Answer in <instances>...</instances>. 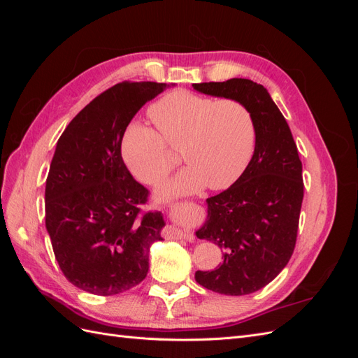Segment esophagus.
<instances>
[{"instance_id":"obj_1","label":"esophagus","mask_w":358,"mask_h":358,"mask_svg":"<svg viewBox=\"0 0 358 358\" xmlns=\"http://www.w3.org/2000/svg\"><path fill=\"white\" fill-rule=\"evenodd\" d=\"M173 234L175 237H180V239H187V241H192L194 236L185 230H180V229H173Z\"/></svg>"}]
</instances>
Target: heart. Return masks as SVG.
<instances>
[{"label": "heart", "instance_id": "1", "mask_svg": "<svg viewBox=\"0 0 358 358\" xmlns=\"http://www.w3.org/2000/svg\"><path fill=\"white\" fill-rule=\"evenodd\" d=\"M154 128L133 124L122 138V155L133 175L155 185L175 167L180 149L188 167L162 185L166 196L224 189L242 176L255 148V124L237 100H215L188 91L171 92L150 106Z\"/></svg>", "mask_w": 358, "mask_h": 358}]
</instances>
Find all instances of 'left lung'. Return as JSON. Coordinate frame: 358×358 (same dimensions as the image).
Instances as JSON below:
<instances>
[{"label": "left lung", "instance_id": "1", "mask_svg": "<svg viewBox=\"0 0 358 358\" xmlns=\"http://www.w3.org/2000/svg\"><path fill=\"white\" fill-rule=\"evenodd\" d=\"M194 90L245 104L255 124V149L230 188L206 200L196 231L224 249V263L196 272L197 282L225 296L251 294L280 273L294 252L303 201L301 161L291 129L263 85L249 79L192 83Z\"/></svg>", "mask_w": 358, "mask_h": 358}]
</instances>
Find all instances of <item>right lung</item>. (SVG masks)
<instances>
[{
  "instance_id": "obj_1",
  "label": "right lung",
  "mask_w": 358,
  "mask_h": 358,
  "mask_svg": "<svg viewBox=\"0 0 358 358\" xmlns=\"http://www.w3.org/2000/svg\"><path fill=\"white\" fill-rule=\"evenodd\" d=\"M167 88L117 83L76 115L57 143L46 179V229L64 276L91 294L138 285L150 245L162 241V215L142 212L149 191L127 169L121 145L134 115Z\"/></svg>"
}]
</instances>
